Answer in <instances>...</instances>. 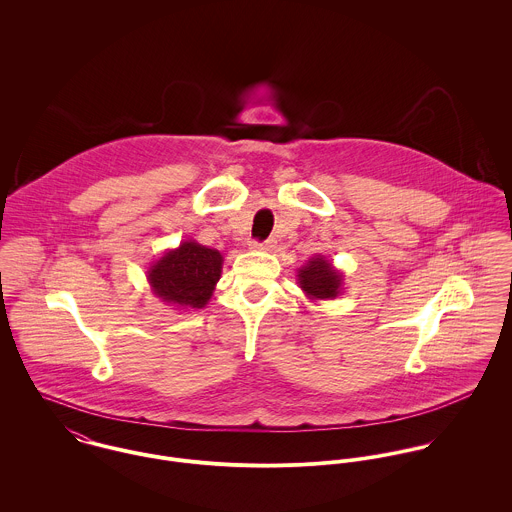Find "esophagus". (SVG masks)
Segmentation results:
<instances>
[{
	"instance_id": "esophagus-1",
	"label": "esophagus",
	"mask_w": 512,
	"mask_h": 512,
	"mask_svg": "<svg viewBox=\"0 0 512 512\" xmlns=\"http://www.w3.org/2000/svg\"><path fill=\"white\" fill-rule=\"evenodd\" d=\"M252 250H266V252H270V250H274L276 248V240H262V242H258V240H250V244H248Z\"/></svg>"
}]
</instances>
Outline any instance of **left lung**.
Here are the masks:
<instances>
[{"instance_id":"1","label":"left lung","mask_w":512,"mask_h":512,"mask_svg":"<svg viewBox=\"0 0 512 512\" xmlns=\"http://www.w3.org/2000/svg\"><path fill=\"white\" fill-rule=\"evenodd\" d=\"M297 284L309 299H335L343 290V274L325 256H313L297 272Z\"/></svg>"}]
</instances>
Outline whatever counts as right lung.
<instances>
[{"instance_id":"right-lung-1","label":"right lung","mask_w":512,"mask_h":512,"mask_svg":"<svg viewBox=\"0 0 512 512\" xmlns=\"http://www.w3.org/2000/svg\"><path fill=\"white\" fill-rule=\"evenodd\" d=\"M222 256L195 240L165 252L147 270L151 292L181 309H203L219 282Z\"/></svg>"}]
</instances>
